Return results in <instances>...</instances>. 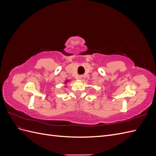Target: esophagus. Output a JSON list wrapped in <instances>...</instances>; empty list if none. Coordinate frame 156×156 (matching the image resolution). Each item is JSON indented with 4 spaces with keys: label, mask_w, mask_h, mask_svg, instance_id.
Listing matches in <instances>:
<instances>
[{
    "label": "esophagus",
    "mask_w": 156,
    "mask_h": 156,
    "mask_svg": "<svg viewBox=\"0 0 156 156\" xmlns=\"http://www.w3.org/2000/svg\"><path fill=\"white\" fill-rule=\"evenodd\" d=\"M79 79L81 80V81H84V77L83 76V75H80V76H79Z\"/></svg>",
    "instance_id": "1"
}]
</instances>
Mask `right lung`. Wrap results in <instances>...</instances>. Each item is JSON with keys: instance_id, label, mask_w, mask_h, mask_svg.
I'll return each mask as SVG.
<instances>
[{"instance_id": "right-lung-1", "label": "right lung", "mask_w": 156, "mask_h": 156, "mask_svg": "<svg viewBox=\"0 0 156 156\" xmlns=\"http://www.w3.org/2000/svg\"><path fill=\"white\" fill-rule=\"evenodd\" d=\"M69 81H68V80H66V84Z\"/></svg>"}]
</instances>
